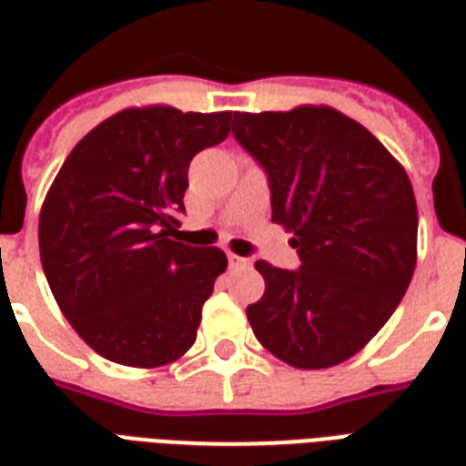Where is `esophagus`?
Segmentation results:
<instances>
[{"label":"esophagus","instance_id":"esophagus-1","mask_svg":"<svg viewBox=\"0 0 466 466\" xmlns=\"http://www.w3.org/2000/svg\"><path fill=\"white\" fill-rule=\"evenodd\" d=\"M228 261H230V266H233V268H236V266H249V261H247V258H242V257H238V254H228Z\"/></svg>","mask_w":466,"mask_h":466}]
</instances>
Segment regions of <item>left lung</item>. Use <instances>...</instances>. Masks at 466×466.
<instances>
[{
  "mask_svg": "<svg viewBox=\"0 0 466 466\" xmlns=\"http://www.w3.org/2000/svg\"><path fill=\"white\" fill-rule=\"evenodd\" d=\"M233 135L268 175L273 221L294 233L299 270L257 261L266 279L247 319L296 369L357 355L409 289L418 205L397 158L331 106L233 114Z\"/></svg>",
  "mask_w": 466,
  "mask_h": 466,
  "instance_id": "obj_1",
  "label": "left lung"
}]
</instances>
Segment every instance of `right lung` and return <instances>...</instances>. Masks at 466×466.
Listing matches in <instances>:
<instances>
[{
	"instance_id": "1",
	"label": "right lung",
	"mask_w": 466,
	"mask_h": 466,
	"mask_svg": "<svg viewBox=\"0 0 466 466\" xmlns=\"http://www.w3.org/2000/svg\"><path fill=\"white\" fill-rule=\"evenodd\" d=\"M230 116L123 109L95 126L53 179L39 214L41 266L74 331L105 360L156 369L196 343L228 258L172 233L187 214L188 163L228 137Z\"/></svg>"
}]
</instances>
